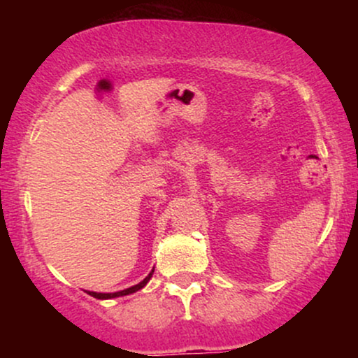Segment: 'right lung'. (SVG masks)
<instances>
[{
  "mask_svg": "<svg viewBox=\"0 0 358 358\" xmlns=\"http://www.w3.org/2000/svg\"><path fill=\"white\" fill-rule=\"evenodd\" d=\"M153 273H155V269L151 271L150 274H148V276L143 279L141 282H138V285H134V286H131V287H127V289H122V291H117V293H96V291H85V293L87 294H90V296H94V298H97V299H110V298H119V296H126V294H131V293H136V291H139L141 289V287H145L146 286V282L150 281L151 279V276H153Z\"/></svg>",
  "mask_w": 358,
  "mask_h": 358,
  "instance_id": "add662e5",
  "label": "right lung"
}]
</instances>
